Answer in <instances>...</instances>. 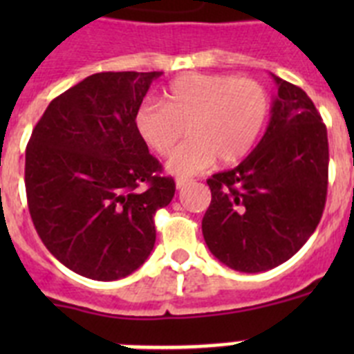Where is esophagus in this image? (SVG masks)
Segmentation results:
<instances>
[{"instance_id": "obj_1", "label": "esophagus", "mask_w": 354, "mask_h": 354, "mask_svg": "<svg viewBox=\"0 0 354 354\" xmlns=\"http://www.w3.org/2000/svg\"><path fill=\"white\" fill-rule=\"evenodd\" d=\"M187 183H189V179H186V177H179V179L175 180V186H177V187H179V189H180V187L186 186Z\"/></svg>"}]
</instances>
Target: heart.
<instances>
[{"label": "heart", "instance_id": "b5f03b06", "mask_svg": "<svg viewBox=\"0 0 354 354\" xmlns=\"http://www.w3.org/2000/svg\"><path fill=\"white\" fill-rule=\"evenodd\" d=\"M270 113V97L259 81L225 74H186L168 84L158 101L134 113V129L158 156H168L187 127V140L168 159L174 175H193L216 158L236 162L257 142Z\"/></svg>", "mask_w": 354, "mask_h": 354}]
</instances>
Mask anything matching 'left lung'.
<instances>
[{"label":"left lung","mask_w":354,"mask_h":354,"mask_svg":"<svg viewBox=\"0 0 354 354\" xmlns=\"http://www.w3.org/2000/svg\"><path fill=\"white\" fill-rule=\"evenodd\" d=\"M278 95L270 126L252 154L207 179L202 220L209 250L241 273L289 261L321 221L328 193V134L299 86L273 76Z\"/></svg>","instance_id":"1"}]
</instances>
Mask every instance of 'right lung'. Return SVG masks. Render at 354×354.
<instances>
[{
  "mask_svg": "<svg viewBox=\"0 0 354 354\" xmlns=\"http://www.w3.org/2000/svg\"><path fill=\"white\" fill-rule=\"evenodd\" d=\"M161 72H99L49 102L26 147L28 209L46 248L92 280L136 271L175 183L134 129Z\"/></svg>",
  "mask_w": 354,
  "mask_h": 354,
  "instance_id": "right-lung-1",
  "label": "right lung"
}]
</instances>
